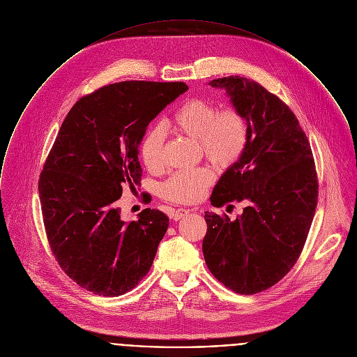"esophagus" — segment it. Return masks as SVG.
<instances>
[{"mask_svg": "<svg viewBox=\"0 0 357 357\" xmlns=\"http://www.w3.org/2000/svg\"><path fill=\"white\" fill-rule=\"evenodd\" d=\"M188 213H190V211H188V209H183V208H180V209L172 211V212H170V218H172L173 220H180L181 218L187 216Z\"/></svg>", "mask_w": 357, "mask_h": 357, "instance_id": "34e87169", "label": "esophagus"}]
</instances>
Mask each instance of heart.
Returning a JSON list of instances; mask_svg holds the SVG:
<instances>
[{
    "label": "heart",
    "mask_w": 357,
    "mask_h": 357,
    "mask_svg": "<svg viewBox=\"0 0 357 357\" xmlns=\"http://www.w3.org/2000/svg\"><path fill=\"white\" fill-rule=\"evenodd\" d=\"M176 132L199 141L205 156L219 167H229L243 153L249 124L236 107H218L202 98L185 100L169 119ZM163 128H149L138 144V156L148 170H159L163 165ZM213 173L208 167H192L173 173L160 184L159 194L174 204H192L201 199L213 183Z\"/></svg>",
    "instance_id": "obj_1"
}]
</instances>
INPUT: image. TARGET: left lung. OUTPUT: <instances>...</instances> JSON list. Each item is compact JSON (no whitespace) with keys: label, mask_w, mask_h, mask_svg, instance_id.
I'll return each instance as SVG.
<instances>
[{"label":"left lung","mask_w":357,"mask_h":357,"mask_svg":"<svg viewBox=\"0 0 357 357\" xmlns=\"http://www.w3.org/2000/svg\"><path fill=\"white\" fill-rule=\"evenodd\" d=\"M209 86L227 90L248 119L249 138L211 197L216 208L243 202V212L233 222L205 212L202 250L215 278L252 295L277 284L302 253L319 198L314 158L295 114L257 82L229 76Z\"/></svg>","instance_id":"1"}]
</instances>
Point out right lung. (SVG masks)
Listing matches in <instances>:
<instances>
[{
  "label": "right lung",
  "mask_w": 357,
  "mask_h": 357,
  "mask_svg": "<svg viewBox=\"0 0 357 357\" xmlns=\"http://www.w3.org/2000/svg\"><path fill=\"white\" fill-rule=\"evenodd\" d=\"M188 86L120 82L82 97L45 159L38 192L47 239L61 268L102 296L131 291L149 271L169 219L146 208L124 223L115 202L141 181L146 126Z\"/></svg>",
  "instance_id": "add662e5"
}]
</instances>
